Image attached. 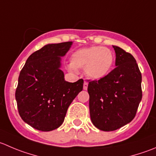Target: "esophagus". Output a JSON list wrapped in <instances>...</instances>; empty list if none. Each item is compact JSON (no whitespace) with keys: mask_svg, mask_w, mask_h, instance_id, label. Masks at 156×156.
<instances>
[{"mask_svg":"<svg viewBox=\"0 0 156 156\" xmlns=\"http://www.w3.org/2000/svg\"><path fill=\"white\" fill-rule=\"evenodd\" d=\"M87 86H88V84H87L86 81H84V86H83V88H84V90H87Z\"/></svg>","mask_w":156,"mask_h":156,"instance_id":"34e87169","label":"esophagus"}]
</instances>
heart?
<instances>
[{
	"label": "heart",
	"mask_w": 156,
	"mask_h": 156,
	"mask_svg": "<svg viewBox=\"0 0 156 156\" xmlns=\"http://www.w3.org/2000/svg\"><path fill=\"white\" fill-rule=\"evenodd\" d=\"M114 56L110 49L101 46L81 48L72 53L69 69H84L87 77L92 80H101L108 75L113 68Z\"/></svg>",
	"instance_id": "b5f03b06"
}]
</instances>
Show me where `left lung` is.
Segmentation results:
<instances>
[{
	"instance_id": "1",
	"label": "left lung",
	"mask_w": 156,
	"mask_h": 156,
	"mask_svg": "<svg viewBox=\"0 0 156 156\" xmlns=\"http://www.w3.org/2000/svg\"><path fill=\"white\" fill-rule=\"evenodd\" d=\"M113 48L116 67L87 86L90 120L103 131L116 130L130 123L143 95L142 75L134 57L119 46Z\"/></svg>"
}]
</instances>
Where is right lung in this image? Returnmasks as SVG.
<instances>
[{"instance_id": "obj_1", "label": "right lung", "mask_w": 156, "mask_h": 156, "mask_svg": "<svg viewBox=\"0 0 156 156\" xmlns=\"http://www.w3.org/2000/svg\"><path fill=\"white\" fill-rule=\"evenodd\" d=\"M72 42L47 44L30 55L20 73L15 98L22 120L34 129L52 131L64 122L67 110L83 89V79L65 80L62 58Z\"/></svg>"}]
</instances>
